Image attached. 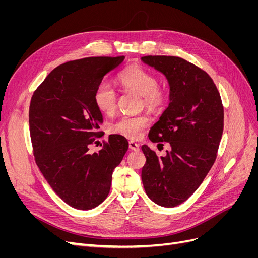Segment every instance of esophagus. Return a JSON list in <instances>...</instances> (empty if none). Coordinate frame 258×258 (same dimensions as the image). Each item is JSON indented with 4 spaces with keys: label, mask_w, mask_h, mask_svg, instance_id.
I'll list each match as a JSON object with an SVG mask.
<instances>
[{
    "label": "esophagus",
    "mask_w": 258,
    "mask_h": 258,
    "mask_svg": "<svg viewBox=\"0 0 258 258\" xmlns=\"http://www.w3.org/2000/svg\"><path fill=\"white\" fill-rule=\"evenodd\" d=\"M129 148L132 151H139L140 145L138 143H136L135 141H129Z\"/></svg>",
    "instance_id": "34e87169"
}]
</instances>
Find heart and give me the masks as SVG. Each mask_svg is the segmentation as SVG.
Segmentation results:
<instances>
[{
  "label": "heart",
  "instance_id": "obj_1",
  "mask_svg": "<svg viewBox=\"0 0 258 258\" xmlns=\"http://www.w3.org/2000/svg\"><path fill=\"white\" fill-rule=\"evenodd\" d=\"M120 87L135 92L143 98L145 106L152 110L160 107L167 100V91L158 86L155 74L141 67H131L117 76ZM93 100L99 111L110 115L117 104V95L112 86L102 82L97 86ZM148 119L144 115H124L112 126V132L128 139H138L147 127Z\"/></svg>",
  "mask_w": 258,
  "mask_h": 258
}]
</instances>
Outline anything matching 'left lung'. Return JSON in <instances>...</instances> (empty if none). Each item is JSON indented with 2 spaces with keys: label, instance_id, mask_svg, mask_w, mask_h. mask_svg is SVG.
Returning a JSON list of instances; mask_svg holds the SVG:
<instances>
[{
  "label": "left lung",
  "instance_id": "left-lung-1",
  "mask_svg": "<svg viewBox=\"0 0 258 258\" xmlns=\"http://www.w3.org/2000/svg\"><path fill=\"white\" fill-rule=\"evenodd\" d=\"M141 59L165 75L170 86V103L148 138L171 146L165 157L142 146L146 157L142 182L155 204L173 208L197 190L212 168L223 135L224 107L214 82L204 70L179 57Z\"/></svg>",
  "mask_w": 258,
  "mask_h": 258
}]
</instances>
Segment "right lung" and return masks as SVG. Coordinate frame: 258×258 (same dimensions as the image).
<instances>
[{"instance_id":"right-lung-1","label":"right lung","mask_w":258,"mask_h":258,"mask_svg":"<svg viewBox=\"0 0 258 258\" xmlns=\"http://www.w3.org/2000/svg\"><path fill=\"white\" fill-rule=\"evenodd\" d=\"M124 57H89L53 69L31 98L29 124L35 162L53 191L74 209L98 207L111 189L114 169L128 150L111 135L99 153L89 145L103 122L93 95Z\"/></svg>"}]
</instances>
